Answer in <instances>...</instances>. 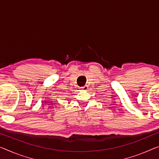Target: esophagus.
Returning a JSON list of instances; mask_svg holds the SVG:
<instances>
[{
	"mask_svg": "<svg viewBox=\"0 0 159 159\" xmlns=\"http://www.w3.org/2000/svg\"><path fill=\"white\" fill-rule=\"evenodd\" d=\"M80 89L83 90V91H87L88 89H89V87H88V86H87V85H85V86H84V87H82Z\"/></svg>",
	"mask_w": 159,
	"mask_h": 159,
	"instance_id": "obj_1",
	"label": "esophagus"
}]
</instances>
